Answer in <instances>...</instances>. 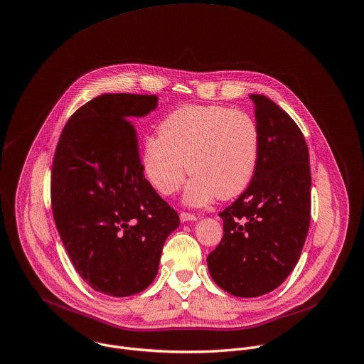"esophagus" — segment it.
Returning <instances> with one entry per match:
<instances>
[{
  "instance_id": "obj_1",
  "label": "esophagus",
  "mask_w": 364,
  "mask_h": 364,
  "mask_svg": "<svg viewBox=\"0 0 364 364\" xmlns=\"http://www.w3.org/2000/svg\"><path fill=\"white\" fill-rule=\"evenodd\" d=\"M180 220H181L183 223H186V221H193V220H197V215L193 214V213L181 211V213H180Z\"/></svg>"
}]
</instances>
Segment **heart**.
I'll return each mask as SVG.
<instances>
[{
    "label": "heart",
    "mask_w": 364,
    "mask_h": 364,
    "mask_svg": "<svg viewBox=\"0 0 364 364\" xmlns=\"http://www.w3.org/2000/svg\"><path fill=\"white\" fill-rule=\"evenodd\" d=\"M159 134L143 141L140 160L147 180L166 196L180 188L187 167L193 178L186 200L193 205L235 197L255 176L260 136L246 111L184 105L161 121Z\"/></svg>",
    "instance_id": "heart-1"
}]
</instances>
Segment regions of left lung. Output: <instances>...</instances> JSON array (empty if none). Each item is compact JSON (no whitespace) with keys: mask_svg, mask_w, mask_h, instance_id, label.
<instances>
[{"mask_svg":"<svg viewBox=\"0 0 364 364\" xmlns=\"http://www.w3.org/2000/svg\"><path fill=\"white\" fill-rule=\"evenodd\" d=\"M260 136L247 190L224 208L223 238L207 256L218 287L235 297L277 289L297 264L310 225L311 176L304 136L274 101L252 94Z\"/></svg>","mask_w":364,"mask_h":364,"instance_id":"8db88e82","label":"left lung"}]
</instances>
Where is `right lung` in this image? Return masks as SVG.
<instances>
[{
  "label": "right lung",
  "instance_id": "obj_1",
  "mask_svg": "<svg viewBox=\"0 0 364 364\" xmlns=\"http://www.w3.org/2000/svg\"><path fill=\"white\" fill-rule=\"evenodd\" d=\"M157 105L156 95L102 94L65 124L51 168V207L68 257L95 291L127 297L157 276L164 241L180 218L141 168L129 118Z\"/></svg>",
  "mask_w": 364,
  "mask_h": 364
}]
</instances>
